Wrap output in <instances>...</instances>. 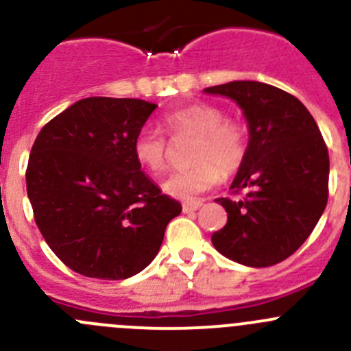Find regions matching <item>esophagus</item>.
Here are the masks:
<instances>
[{
    "mask_svg": "<svg viewBox=\"0 0 351 351\" xmlns=\"http://www.w3.org/2000/svg\"><path fill=\"white\" fill-rule=\"evenodd\" d=\"M202 207V200H186L183 202V212H195Z\"/></svg>",
    "mask_w": 351,
    "mask_h": 351,
    "instance_id": "esophagus-1",
    "label": "esophagus"
}]
</instances>
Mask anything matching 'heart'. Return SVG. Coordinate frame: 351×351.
<instances>
[{
    "instance_id": "b5f03b06",
    "label": "heart",
    "mask_w": 351,
    "mask_h": 351,
    "mask_svg": "<svg viewBox=\"0 0 351 351\" xmlns=\"http://www.w3.org/2000/svg\"><path fill=\"white\" fill-rule=\"evenodd\" d=\"M162 127L173 137L197 136L190 168L176 169L162 183L166 193L176 198H195L217 186L222 171L231 173L246 156V129L241 122L224 117L221 108L208 104H193L173 110L162 117ZM132 153L143 168L159 173L168 162L165 136L153 127L137 130Z\"/></svg>"
}]
</instances>
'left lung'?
I'll use <instances>...</instances> for the list:
<instances>
[{"label": "left lung", "mask_w": 351, "mask_h": 351, "mask_svg": "<svg viewBox=\"0 0 351 351\" xmlns=\"http://www.w3.org/2000/svg\"><path fill=\"white\" fill-rule=\"evenodd\" d=\"M243 110L250 143L231 190L217 198L228 224L212 234L221 254L246 267L277 265L309 238L328 204L329 156L316 120L293 95L258 81L205 88Z\"/></svg>", "instance_id": "1"}]
</instances>
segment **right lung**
<instances>
[{
    "mask_svg": "<svg viewBox=\"0 0 351 351\" xmlns=\"http://www.w3.org/2000/svg\"><path fill=\"white\" fill-rule=\"evenodd\" d=\"M156 107L137 98H83L45 123L32 146L25 176L35 224L76 274L101 280L139 274L182 212L132 153Z\"/></svg>",
    "mask_w": 351,
    "mask_h": 351,
    "instance_id": "right-lung-1",
    "label": "right lung"
}]
</instances>
